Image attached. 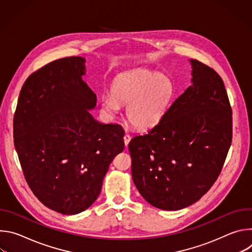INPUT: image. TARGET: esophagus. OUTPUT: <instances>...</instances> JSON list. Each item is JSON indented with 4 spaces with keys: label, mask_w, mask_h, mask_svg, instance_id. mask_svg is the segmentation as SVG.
<instances>
[{
    "label": "esophagus",
    "mask_w": 252,
    "mask_h": 252,
    "mask_svg": "<svg viewBox=\"0 0 252 252\" xmlns=\"http://www.w3.org/2000/svg\"><path fill=\"white\" fill-rule=\"evenodd\" d=\"M130 139H131V136H130L128 133H126V134H125V136H124V141H125V145H126V147H127V146H128V143H129Z\"/></svg>",
    "instance_id": "1"
}]
</instances>
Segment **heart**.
Masks as SVG:
<instances>
[{"instance_id":"b5f03b06","label":"heart","mask_w":252,"mask_h":252,"mask_svg":"<svg viewBox=\"0 0 252 252\" xmlns=\"http://www.w3.org/2000/svg\"><path fill=\"white\" fill-rule=\"evenodd\" d=\"M112 94L101 98L102 111L115 116L121 105L126 104L127 121L138 128L158 124L164 115L172 94L170 82L163 76L148 69H137L118 79Z\"/></svg>"}]
</instances>
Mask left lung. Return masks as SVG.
I'll return each mask as SVG.
<instances>
[{"mask_svg": "<svg viewBox=\"0 0 252 252\" xmlns=\"http://www.w3.org/2000/svg\"><path fill=\"white\" fill-rule=\"evenodd\" d=\"M191 86L159 123L128 143L132 181L153 206L178 210L217 182L232 140V112L220 76L190 60Z\"/></svg>", "mask_w": 252, "mask_h": 252, "instance_id": "8db88e82", "label": "left lung"}]
</instances>
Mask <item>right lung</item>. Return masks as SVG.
<instances>
[{
    "label": "right lung",
    "instance_id": "obj_1",
    "mask_svg": "<svg viewBox=\"0 0 252 252\" xmlns=\"http://www.w3.org/2000/svg\"><path fill=\"white\" fill-rule=\"evenodd\" d=\"M85 59L68 57L26 80L14 117V143L26 182L47 207L77 214L100 193L102 179L125 148L120 125L96 122L95 94L83 81Z\"/></svg>",
    "mask_w": 252,
    "mask_h": 252
}]
</instances>
